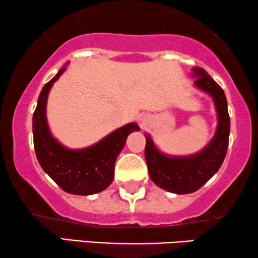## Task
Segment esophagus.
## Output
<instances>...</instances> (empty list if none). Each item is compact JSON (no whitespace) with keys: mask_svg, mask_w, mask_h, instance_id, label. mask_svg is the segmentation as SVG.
Here are the masks:
<instances>
[{"mask_svg":"<svg viewBox=\"0 0 258 258\" xmlns=\"http://www.w3.org/2000/svg\"><path fill=\"white\" fill-rule=\"evenodd\" d=\"M143 123V125H146V119H142V121H140Z\"/></svg>","mask_w":258,"mask_h":258,"instance_id":"1","label":"esophagus"}]
</instances>
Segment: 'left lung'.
Listing matches in <instances>:
<instances>
[{"label": "left lung", "mask_w": 258, "mask_h": 258, "mask_svg": "<svg viewBox=\"0 0 258 258\" xmlns=\"http://www.w3.org/2000/svg\"><path fill=\"white\" fill-rule=\"evenodd\" d=\"M193 76L198 77L195 86L211 95L217 109V131L206 148L190 156H168L145 135V161L150 177L158 187L175 194H189L200 189L219 170L229 148L230 116L224 90L201 68H194Z\"/></svg>", "instance_id": "8db88e82"}]
</instances>
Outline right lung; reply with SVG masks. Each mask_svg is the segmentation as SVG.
<instances>
[{"instance_id": "add662e5", "label": "right lung", "mask_w": 258, "mask_h": 258, "mask_svg": "<svg viewBox=\"0 0 258 258\" xmlns=\"http://www.w3.org/2000/svg\"><path fill=\"white\" fill-rule=\"evenodd\" d=\"M65 68L45 84L33 114V142L38 162L64 191L91 195L105 190L114 178V164L130 133L139 131L136 122L115 130L99 143L86 149L71 150L53 138L46 119V102L51 87Z\"/></svg>"}]
</instances>
